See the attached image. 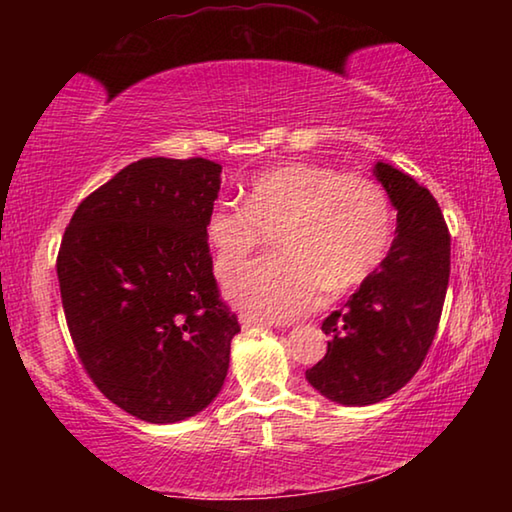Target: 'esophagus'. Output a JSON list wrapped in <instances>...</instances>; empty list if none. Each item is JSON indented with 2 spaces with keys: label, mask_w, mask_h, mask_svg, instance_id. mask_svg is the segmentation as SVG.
I'll list each match as a JSON object with an SVG mask.
<instances>
[{
  "label": "esophagus",
  "mask_w": 512,
  "mask_h": 512,
  "mask_svg": "<svg viewBox=\"0 0 512 512\" xmlns=\"http://www.w3.org/2000/svg\"><path fill=\"white\" fill-rule=\"evenodd\" d=\"M239 323H241V327H244V329H250V327H271V323H268V320H262V318L250 316V314H241L239 316Z\"/></svg>",
  "instance_id": "1"
}]
</instances>
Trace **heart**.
<instances>
[{
    "instance_id": "obj_1",
    "label": "heart",
    "mask_w": 512,
    "mask_h": 512,
    "mask_svg": "<svg viewBox=\"0 0 512 512\" xmlns=\"http://www.w3.org/2000/svg\"><path fill=\"white\" fill-rule=\"evenodd\" d=\"M275 230L280 253L232 277L228 298L262 320L307 314L325 287L343 293L377 273L393 244L395 216L384 187L357 173L291 162L250 180L246 203H216L205 239L216 275H230Z\"/></svg>"
}]
</instances>
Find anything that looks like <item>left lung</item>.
<instances>
[{
  "mask_svg": "<svg viewBox=\"0 0 512 512\" xmlns=\"http://www.w3.org/2000/svg\"><path fill=\"white\" fill-rule=\"evenodd\" d=\"M372 173L397 210L391 250L341 311L323 320L327 354L305 372L343 406H368L400 391L420 370L436 336L449 282V232L429 189L393 164Z\"/></svg>",
  "mask_w": 512,
  "mask_h": 512,
  "instance_id": "obj_1",
  "label": "left lung"
}]
</instances>
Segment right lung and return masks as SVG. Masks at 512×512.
I'll list each match as a JSON object with an SVG mask.
<instances>
[{
	"mask_svg": "<svg viewBox=\"0 0 512 512\" xmlns=\"http://www.w3.org/2000/svg\"><path fill=\"white\" fill-rule=\"evenodd\" d=\"M221 164L144 158L76 207L56 271L76 352L144 422L192 418L221 393L237 316L219 300L205 216Z\"/></svg>",
	"mask_w": 512,
	"mask_h": 512,
	"instance_id": "1",
	"label": "right lung"
}]
</instances>
